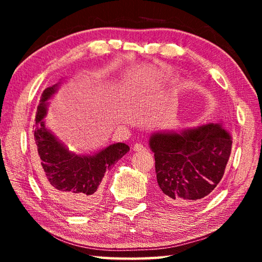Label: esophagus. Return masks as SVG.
Here are the masks:
<instances>
[{
    "label": "esophagus",
    "mask_w": 262,
    "mask_h": 262,
    "mask_svg": "<svg viewBox=\"0 0 262 262\" xmlns=\"http://www.w3.org/2000/svg\"><path fill=\"white\" fill-rule=\"evenodd\" d=\"M133 150H134V151H145V147L143 144H140V143H136V144H134V147H133Z\"/></svg>",
    "instance_id": "1"
}]
</instances>
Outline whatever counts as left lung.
Instances as JSON below:
<instances>
[{"label":"left lung","instance_id":"left-lung-1","mask_svg":"<svg viewBox=\"0 0 262 262\" xmlns=\"http://www.w3.org/2000/svg\"><path fill=\"white\" fill-rule=\"evenodd\" d=\"M149 145L163 196L172 205L188 206L211 195L223 178L232 137L222 125L209 123L180 133H156Z\"/></svg>","mask_w":262,"mask_h":262}]
</instances>
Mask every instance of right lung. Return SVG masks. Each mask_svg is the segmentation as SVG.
<instances>
[{
    "mask_svg": "<svg viewBox=\"0 0 262 262\" xmlns=\"http://www.w3.org/2000/svg\"><path fill=\"white\" fill-rule=\"evenodd\" d=\"M56 86L43 90L35 113L33 140L38 158V178L53 201L72 214H84L98 203L106 171L129 151L126 143L111 144L94 156L70 152L45 127L47 100Z\"/></svg>",
    "mask_w": 262,
    "mask_h": 262,
    "instance_id": "right-lung-1",
    "label": "right lung"
}]
</instances>
